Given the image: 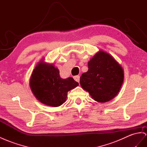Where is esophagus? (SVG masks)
Returning <instances> with one entry per match:
<instances>
[{
  "label": "esophagus",
  "mask_w": 147,
  "mask_h": 147,
  "mask_svg": "<svg viewBox=\"0 0 147 147\" xmlns=\"http://www.w3.org/2000/svg\"><path fill=\"white\" fill-rule=\"evenodd\" d=\"M74 80L76 81V82H80V76H74Z\"/></svg>",
  "instance_id": "esophagus-1"
}]
</instances>
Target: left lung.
<instances>
[{"label": "left lung", "instance_id": "1", "mask_svg": "<svg viewBox=\"0 0 147 147\" xmlns=\"http://www.w3.org/2000/svg\"><path fill=\"white\" fill-rule=\"evenodd\" d=\"M88 71L80 78L82 88L99 102H106L117 95L123 81L122 66L106 52L100 51L88 62Z\"/></svg>", "mask_w": 147, "mask_h": 147}]
</instances>
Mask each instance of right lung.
Segmentation results:
<instances>
[{
  "label": "right lung",
  "mask_w": 147,
  "mask_h": 147,
  "mask_svg": "<svg viewBox=\"0 0 147 147\" xmlns=\"http://www.w3.org/2000/svg\"><path fill=\"white\" fill-rule=\"evenodd\" d=\"M78 85L73 78L62 79L57 67L43 60L35 67L30 80V86L36 98L52 107L62 105L66 101L67 92Z\"/></svg>",
  "instance_id": "add662e5"
}]
</instances>
